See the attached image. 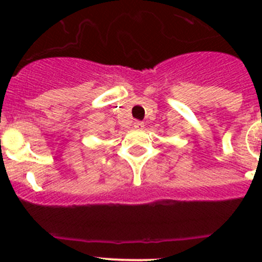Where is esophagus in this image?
Instances as JSON below:
<instances>
[{
	"label": "esophagus",
	"instance_id": "obj_1",
	"mask_svg": "<svg viewBox=\"0 0 262 262\" xmlns=\"http://www.w3.org/2000/svg\"><path fill=\"white\" fill-rule=\"evenodd\" d=\"M133 126L136 129H143L144 128V123H143V121H141V120H136L133 123Z\"/></svg>",
	"mask_w": 262,
	"mask_h": 262
}]
</instances>
